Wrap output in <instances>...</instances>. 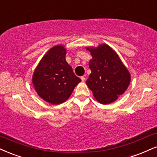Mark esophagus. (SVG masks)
<instances>
[{
    "instance_id": "obj_1",
    "label": "esophagus",
    "mask_w": 157,
    "mask_h": 157,
    "mask_svg": "<svg viewBox=\"0 0 157 157\" xmlns=\"http://www.w3.org/2000/svg\"><path fill=\"white\" fill-rule=\"evenodd\" d=\"M81 79H82V82H85V80H86L85 76H82V77H81Z\"/></svg>"
}]
</instances>
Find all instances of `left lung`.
<instances>
[{
	"instance_id": "1",
	"label": "left lung",
	"mask_w": 157,
	"mask_h": 157,
	"mask_svg": "<svg viewBox=\"0 0 157 157\" xmlns=\"http://www.w3.org/2000/svg\"><path fill=\"white\" fill-rule=\"evenodd\" d=\"M93 59L91 70L86 81L95 98L102 104H109L125 93L131 82V75L117 53L106 44L86 47Z\"/></svg>"
}]
</instances>
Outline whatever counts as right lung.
I'll list each match as a JSON object with an SVG mask.
<instances>
[{
	"mask_svg": "<svg viewBox=\"0 0 157 157\" xmlns=\"http://www.w3.org/2000/svg\"><path fill=\"white\" fill-rule=\"evenodd\" d=\"M65 55L63 45L53 46L44 55L33 74L32 83L38 95L51 104L67 101L82 81L66 62Z\"/></svg>",
	"mask_w": 157,
	"mask_h": 157,
	"instance_id": "add662e5",
	"label": "right lung"
}]
</instances>
